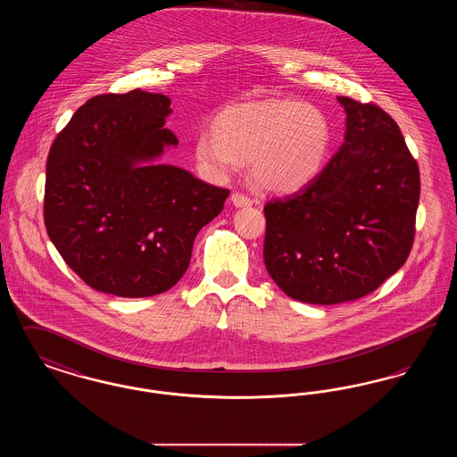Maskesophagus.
Wrapping results in <instances>:
<instances>
[{
	"label": "esophagus",
	"mask_w": 457,
	"mask_h": 457,
	"mask_svg": "<svg viewBox=\"0 0 457 457\" xmlns=\"http://www.w3.org/2000/svg\"><path fill=\"white\" fill-rule=\"evenodd\" d=\"M231 202H233L235 207H250V205L253 204V200H252L250 196L243 195V194H239V192H233Z\"/></svg>",
	"instance_id": "34e87169"
}]
</instances>
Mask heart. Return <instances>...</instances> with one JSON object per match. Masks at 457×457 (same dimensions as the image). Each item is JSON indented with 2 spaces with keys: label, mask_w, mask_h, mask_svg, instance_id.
<instances>
[{
  "label": "heart",
  "mask_w": 457,
  "mask_h": 457,
  "mask_svg": "<svg viewBox=\"0 0 457 457\" xmlns=\"http://www.w3.org/2000/svg\"><path fill=\"white\" fill-rule=\"evenodd\" d=\"M214 129L196 135V161L214 174L231 173L250 161L252 183L274 194L296 192L315 179L332 145L326 112L289 99L229 106Z\"/></svg>",
  "instance_id": "b5f03b06"
}]
</instances>
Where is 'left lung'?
<instances>
[{
  "mask_svg": "<svg viewBox=\"0 0 457 457\" xmlns=\"http://www.w3.org/2000/svg\"><path fill=\"white\" fill-rule=\"evenodd\" d=\"M345 144L302 190L265 204L263 262L298 302L334 304L375 291L408 259L420 171L391 116L337 97Z\"/></svg>",
  "mask_w": 457,
  "mask_h": 457,
  "instance_id": "left-lung-1",
  "label": "left lung"
}]
</instances>
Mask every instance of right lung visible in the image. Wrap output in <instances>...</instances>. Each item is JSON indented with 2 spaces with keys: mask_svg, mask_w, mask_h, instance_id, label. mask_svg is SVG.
Returning <instances> with one entry per match:
<instances>
[{
  "mask_svg": "<svg viewBox=\"0 0 457 457\" xmlns=\"http://www.w3.org/2000/svg\"><path fill=\"white\" fill-rule=\"evenodd\" d=\"M171 99L140 88L77 109L46 164L44 222L66 265L92 289L144 298L187 272L196 233L229 190L154 161L178 145Z\"/></svg>",
  "mask_w": 457,
  "mask_h": 457,
  "instance_id": "obj_1",
  "label": "right lung"
}]
</instances>
